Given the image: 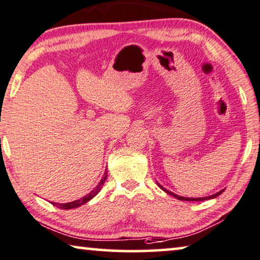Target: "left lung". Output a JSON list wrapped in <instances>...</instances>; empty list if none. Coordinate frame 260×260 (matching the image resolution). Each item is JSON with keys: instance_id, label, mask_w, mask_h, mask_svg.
I'll list each match as a JSON object with an SVG mask.
<instances>
[{"instance_id": "1", "label": "left lung", "mask_w": 260, "mask_h": 260, "mask_svg": "<svg viewBox=\"0 0 260 260\" xmlns=\"http://www.w3.org/2000/svg\"><path fill=\"white\" fill-rule=\"evenodd\" d=\"M157 185L158 187H160L162 190H164L165 192H167V193H169V195H172V196H174L175 197V199H177V200H180V201H205V200H210V199H215V197H217L218 195H220V193H222L223 191H224V189L223 190H220V191H218V192H216V193H214V195H210V196H207V197H183V196H179V195H176V193H174V192H172V191H169L168 189H166V188H164L162 187L161 184H158L157 183Z\"/></svg>"}]
</instances>
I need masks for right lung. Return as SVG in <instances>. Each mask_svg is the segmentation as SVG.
I'll return each instance as SVG.
<instances>
[{
	"label": "right lung",
	"instance_id": "add662e5",
	"mask_svg": "<svg viewBox=\"0 0 260 260\" xmlns=\"http://www.w3.org/2000/svg\"><path fill=\"white\" fill-rule=\"evenodd\" d=\"M106 179H107V169L105 170V173H104V176H103L102 181L99 182V184L96 185V187H95L94 189H93V190H91V192H88L86 196L81 197L80 200L73 201V202H69V203H55V202H52V204H53V205H56L57 208L65 209V210H69V209H75V208H78V207H80V205H83V204H85V203H87L88 201L92 200L93 197H94V196L96 195V193H98L100 190H102V188H103L104 183H105Z\"/></svg>",
	"mask_w": 260,
	"mask_h": 260
}]
</instances>
